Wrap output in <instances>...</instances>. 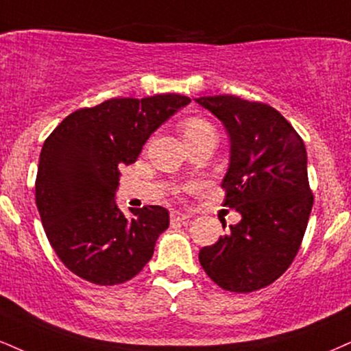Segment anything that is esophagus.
<instances>
[{
	"label": "esophagus",
	"instance_id": "1",
	"mask_svg": "<svg viewBox=\"0 0 351 351\" xmlns=\"http://www.w3.org/2000/svg\"><path fill=\"white\" fill-rule=\"evenodd\" d=\"M189 214H186V213H181V210H171V214H170V221L173 222V223H181V222H186V221H189Z\"/></svg>",
	"mask_w": 351,
	"mask_h": 351
}]
</instances>
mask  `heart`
I'll use <instances>...</instances> for the list:
<instances>
[{
	"mask_svg": "<svg viewBox=\"0 0 351 351\" xmlns=\"http://www.w3.org/2000/svg\"><path fill=\"white\" fill-rule=\"evenodd\" d=\"M183 134H184V138L188 141V138L199 137V135L216 134V130H214V128L209 124V122L194 117V119H188L186 122H184V124H183Z\"/></svg>",
	"mask_w": 351,
	"mask_h": 351,
	"instance_id": "heart-1",
	"label": "heart"
}]
</instances>
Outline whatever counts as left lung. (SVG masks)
<instances>
[{"label":"left lung","mask_w":351,"mask_h":351,"mask_svg":"<svg viewBox=\"0 0 351 351\" xmlns=\"http://www.w3.org/2000/svg\"><path fill=\"white\" fill-rule=\"evenodd\" d=\"M229 135L223 206L240 214L210 247L201 267L222 289L252 293L281 276L301 247L312 210L307 152L302 138L276 109L239 96L194 98Z\"/></svg>","instance_id":"obj_1"}]
</instances>
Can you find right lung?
Instances as JSON below:
<instances>
[{
  "label": "right lung",
  "mask_w": 351,
  "mask_h": 351,
  "mask_svg": "<svg viewBox=\"0 0 351 351\" xmlns=\"http://www.w3.org/2000/svg\"><path fill=\"white\" fill-rule=\"evenodd\" d=\"M191 99L181 95L114 98L66 116L42 147L36 204L62 263L99 286L132 280L170 226L162 206L116 202L124 165L137 160L152 134Z\"/></svg>",
  "instance_id": "right-lung-1"
}]
</instances>
